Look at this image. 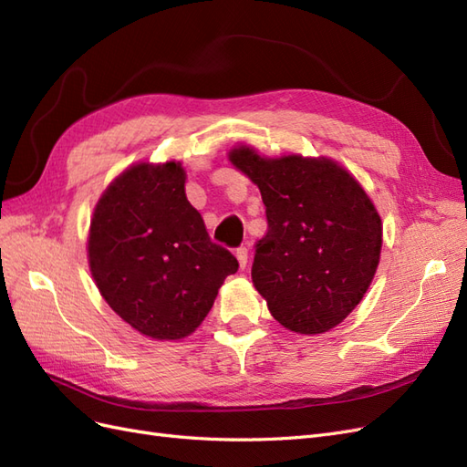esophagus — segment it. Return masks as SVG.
<instances>
[{
	"instance_id": "1",
	"label": "esophagus",
	"mask_w": 467,
	"mask_h": 467,
	"mask_svg": "<svg viewBox=\"0 0 467 467\" xmlns=\"http://www.w3.org/2000/svg\"><path fill=\"white\" fill-rule=\"evenodd\" d=\"M235 257H237V261H239V266L245 268V266H247V257H249L247 247H239V249L235 251Z\"/></svg>"
}]
</instances>
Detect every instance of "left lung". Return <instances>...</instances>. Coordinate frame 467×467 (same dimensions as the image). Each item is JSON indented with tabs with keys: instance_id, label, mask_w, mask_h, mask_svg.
Here are the masks:
<instances>
[{
	"instance_id": "1",
	"label": "left lung",
	"mask_w": 467,
	"mask_h": 467,
	"mask_svg": "<svg viewBox=\"0 0 467 467\" xmlns=\"http://www.w3.org/2000/svg\"><path fill=\"white\" fill-rule=\"evenodd\" d=\"M228 158L266 206L251 278L268 312L300 335L333 329L360 304L379 263L381 220L370 196L329 158H265L249 146Z\"/></svg>"
}]
</instances>
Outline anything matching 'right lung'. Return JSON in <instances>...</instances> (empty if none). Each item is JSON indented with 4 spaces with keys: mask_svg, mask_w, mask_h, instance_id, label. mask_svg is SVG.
<instances>
[{
    "mask_svg": "<svg viewBox=\"0 0 467 467\" xmlns=\"http://www.w3.org/2000/svg\"><path fill=\"white\" fill-rule=\"evenodd\" d=\"M181 161L122 171L95 204L88 259L112 312L153 341H179L204 321L237 259L210 242L185 194Z\"/></svg>",
    "mask_w": 467,
    "mask_h": 467,
    "instance_id": "1",
    "label": "right lung"
}]
</instances>
